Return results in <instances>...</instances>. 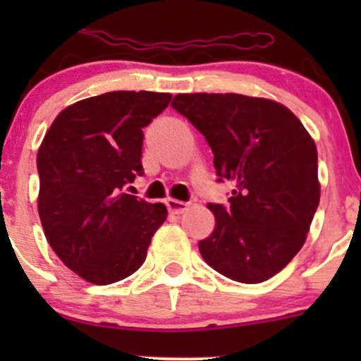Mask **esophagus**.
<instances>
[{
    "label": "esophagus",
    "mask_w": 361,
    "mask_h": 361,
    "mask_svg": "<svg viewBox=\"0 0 361 361\" xmlns=\"http://www.w3.org/2000/svg\"><path fill=\"white\" fill-rule=\"evenodd\" d=\"M166 206H167V209L171 211V213L181 214L185 209H187L188 204L183 202V201H178V199H171V197H169V199H167V201H166Z\"/></svg>",
    "instance_id": "1"
}]
</instances>
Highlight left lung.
Returning <instances> with one entry per match:
<instances>
[{
    "label": "left lung",
    "instance_id": "1",
    "mask_svg": "<svg viewBox=\"0 0 361 361\" xmlns=\"http://www.w3.org/2000/svg\"><path fill=\"white\" fill-rule=\"evenodd\" d=\"M171 106L206 137L218 181L234 185L231 206L207 204L214 231L199 241L202 258L234 281H267L304 246L319 204L314 140L265 97L178 94Z\"/></svg>",
    "mask_w": 361,
    "mask_h": 361
}]
</instances>
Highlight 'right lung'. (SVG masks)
Returning <instances> with one entry per match:
<instances>
[{"mask_svg": "<svg viewBox=\"0 0 361 361\" xmlns=\"http://www.w3.org/2000/svg\"><path fill=\"white\" fill-rule=\"evenodd\" d=\"M171 94L118 90L64 108L38 148V213L63 264L85 281L110 285L143 265L162 202L123 192L143 174V127Z\"/></svg>", "mask_w": 361, "mask_h": 361, "instance_id": "1", "label": "right lung"}]
</instances>
